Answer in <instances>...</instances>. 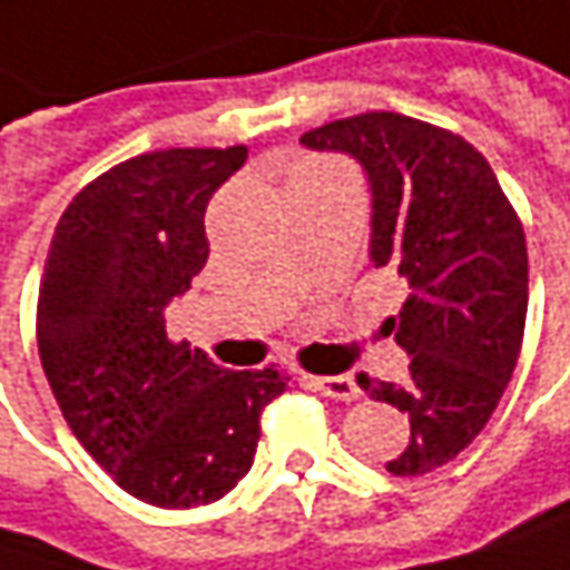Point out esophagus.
<instances>
[{
	"instance_id": "obj_1",
	"label": "esophagus",
	"mask_w": 570,
	"mask_h": 570,
	"mask_svg": "<svg viewBox=\"0 0 570 570\" xmlns=\"http://www.w3.org/2000/svg\"><path fill=\"white\" fill-rule=\"evenodd\" d=\"M309 384L316 386L318 393H325V396H332V400H342V403H352L357 400V384H354V377L348 374H335V377H309Z\"/></svg>"
}]
</instances>
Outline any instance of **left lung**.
I'll list each match as a JSON object with an SVG mask.
<instances>
[{
    "mask_svg": "<svg viewBox=\"0 0 570 570\" xmlns=\"http://www.w3.org/2000/svg\"><path fill=\"white\" fill-rule=\"evenodd\" d=\"M309 151L354 157L371 186V264L400 274L410 296L390 318L410 354L406 384H357L410 416L396 478L435 471L493 416L517 371L529 257L484 154L461 135L396 112H364L313 128Z\"/></svg>",
    "mask_w": 570,
    "mask_h": 570,
    "instance_id": "left-lung-1",
    "label": "left lung"
}]
</instances>
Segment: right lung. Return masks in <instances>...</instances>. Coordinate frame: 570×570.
<instances>
[{
    "mask_svg": "<svg viewBox=\"0 0 570 570\" xmlns=\"http://www.w3.org/2000/svg\"><path fill=\"white\" fill-rule=\"evenodd\" d=\"M248 148L131 157L77 193L38 289V352L53 400L131 497L189 510L252 471L277 367L225 371L167 338V306L206 267V206Z\"/></svg>",
    "mask_w": 570,
    "mask_h": 570,
    "instance_id": "add662e5",
    "label": "right lung"
}]
</instances>
